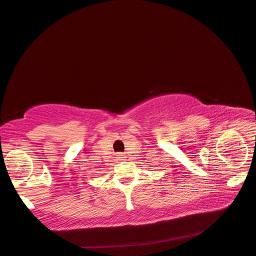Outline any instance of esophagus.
<instances>
[{
  "instance_id": "1",
  "label": "esophagus",
  "mask_w": 256,
  "mask_h": 256,
  "mask_svg": "<svg viewBox=\"0 0 256 256\" xmlns=\"http://www.w3.org/2000/svg\"><path fill=\"white\" fill-rule=\"evenodd\" d=\"M119 156H122V154H119Z\"/></svg>"
}]
</instances>
